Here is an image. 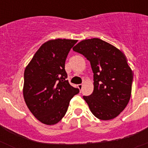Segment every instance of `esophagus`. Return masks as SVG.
I'll return each mask as SVG.
<instances>
[{
	"mask_svg": "<svg viewBox=\"0 0 148 148\" xmlns=\"http://www.w3.org/2000/svg\"><path fill=\"white\" fill-rule=\"evenodd\" d=\"M82 87H83V85H82V84H78V88L79 89V90H82Z\"/></svg>",
	"mask_w": 148,
	"mask_h": 148,
	"instance_id": "obj_1",
	"label": "esophagus"
}]
</instances>
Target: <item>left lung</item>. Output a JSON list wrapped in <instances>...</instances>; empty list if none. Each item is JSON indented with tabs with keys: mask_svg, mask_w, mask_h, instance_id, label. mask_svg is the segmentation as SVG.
<instances>
[{
	"mask_svg": "<svg viewBox=\"0 0 148 148\" xmlns=\"http://www.w3.org/2000/svg\"><path fill=\"white\" fill-rule=\"evenodd\" d=\"M89 60L93 73V92L83 96L92 114L101 120L116 118L131 96L133 71L121 50L99 38L86 39L73 48Z\"/></svg>",
	"mask_w": 148,
	"mask_h": 148,
	"instance_id": "obj_1",
	"label": "left lung"
}]
</instances>
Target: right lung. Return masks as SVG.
Segmentation results:
<instances>
[{
    "label": "right lung",
    "instance_id": "add662e5",
    "mask_svg": "<svg viewBox=\"0 0 148 148\" xmlns=\"http://www.w3.org/2000/svg\"><path fill=\"white\" fill-rule=\"evenodd\" d=\"M76 42L71 39L48 40L25 68L24 101L30 112L44 125L59 122L66 114L70 101L79 92L66 80L64 69L68 53Z\"/></svg>",
    "mask_w": 148,
    "mask_h": 148
}]
</instances>
